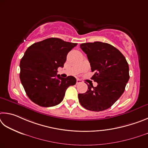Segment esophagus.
Returning a JSON list of instances; mask_svg holds the SVG:
<instances>
[{
	"mask_svg": "<svg viewBox=\"0 0 148 148\" xmlns=\"http://www.w3.org/2000/svg\"><path fill=\"white\" fill-rule=\"evenodd\" d=\"M82 82V81L81 79H77V84H79V83H81Z\"/></svg>",
	"mask_w": 148,
	"mask_h": 148,
	"instance_id": "esophagus-1",
	"label": "esophagus"
}]
</instances>
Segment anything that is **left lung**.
<instances>
[{"instance_id":"1","label":"left lung","mask_w":148,"mask_h":148,"mask_svg":"<svg viewBox=\"0 0 148 148\" xmlns=\"http://www.w3.org/2000/svg\"><path fill=\"white\" fill-rule=\"evenodd\" d=\"M80 47L86 54L92 71L94 72L92 79L97 82V86L88 84L86 93L79 94V102L89 110L108 109L125 90L129 79L127 62L118 49L107 43H85Z\"/></svg>"}]
</instances>
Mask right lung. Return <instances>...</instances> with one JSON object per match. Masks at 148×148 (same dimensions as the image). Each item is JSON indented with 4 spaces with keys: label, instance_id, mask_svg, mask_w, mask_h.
Returning <instances> with one entry per match:
<instances>
[{
    "label": "right lung",
    "instance_id": "1",
    "mask_svg": "<svg viewBox=\"0 0 148 148\" xmlns=\"http://www.w3.org/2000/svg\"><path fill=\"white\" fill-rule=\"evenodd\" d=\"M77 43L51 38L32 44L20 62V80L26 94L36 104L44 107L58 105L67 88L76 84L73 76L57 75L67 54Z\"/></svg>",
    "mask_w": 148,
    "mask_h": 148
}]
</instances>
